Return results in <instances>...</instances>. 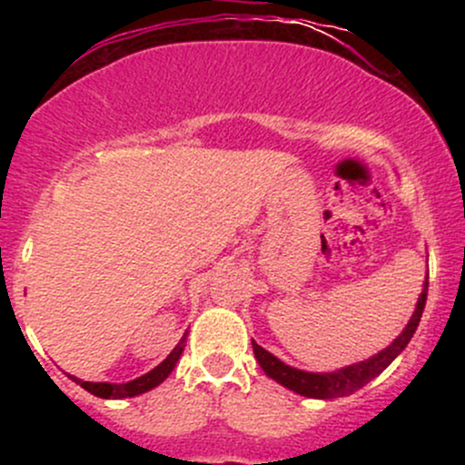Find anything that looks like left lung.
<instances>
[{
    "instance_id": "8db88e82",
    "label": "left lung",
    "mask_w": 465,
    "mask_h": 465,
    "mask_svg": "<svg viewBox=\"0 0 465 465\" xmlns=\"http://www.w3.org/2000/svg\"><path fill=\"white\" fill-rule=\"evenodd\" d=\"M426 292H429V275H426L424 291H421L413 317H411L407 328L402 330V334H400L398 339L389 345V348L378 351V354L371 356V359L356 362V365H348V367H343V370H336L330 373L302 371V370H295V367L284 365V362H282L280 359H275L271 351H266L264 348H260L255 341H251V343H253V354H255V359H258L260 367H262L266 376L273 378V381L280 382V385L288 387L291 391L300 393V396L317 398V400L348 396V393L356 391V389L365 387L367 382H370L371 378H376L382 370H387L400 351L407 348L411 336H413L415 330H418L421 311H424V303H426Z\"/></svg>"
}]
</instances>
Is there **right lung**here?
Instances as JSON below:
<instances>
[{
  "mask_svg": "<svg viewBox=\"0 0 465 465\" xmlns=\"http://www.w3.org/2000/svg\"><path fill=\"white\" fill-rule=\"evenodd\" d=\"M185 336L179 341L177 348L168 354V359L163 362H159L157 367H154L153 371L143 373L142 378H135V381L131 382H124V385H115V382H87V381H80L76 376H69L72 378L76 385H80L83 389H87L89 393H94V396L98 398H106V400H120V398H133V396H140V393H146L151 391L153 387H157L159 382H163L165 378L170 376V371L174 370V365H177V361L181 359V354H183V348H185Z\"/></svg>",
  "mask_w": 465,
  "mask_h": 465,
  "instance_id": "1",
  "label": "right lung"
}]
</instances>
